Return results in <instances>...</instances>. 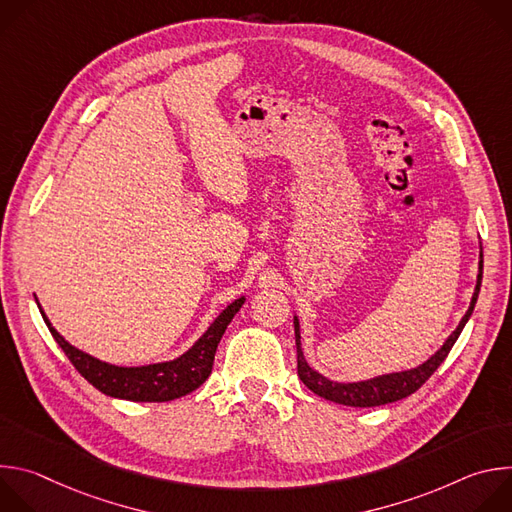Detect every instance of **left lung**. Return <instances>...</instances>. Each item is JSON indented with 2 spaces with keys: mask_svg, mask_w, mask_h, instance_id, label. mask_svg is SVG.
Wrapping results in <instances>:
<instances>
[{
  "mask_svg": "<svg viewBox=\"0 0 512 512\" xmlns=\"http://www.w3.org/2000/svg\"><path fill=\"white\" fill-rule=\"evenodd\" d=\"M480 283H482V251H480V263H478V279H476V289L474 296L470 302L468 312L464 314V318L460 320L458 328L448 336V340L444 342V346L437 350L433 356H429L423 364L409 371H401V373H389V375H379L375 379H367V381H358V383H336L326 379L324 375H320L318 371H314L310 364L306 362L304 350H302V336H300V320L298 316H294V328H296V348H298V375L302 379V383L314 391L316 395L340 403V405H348V407H377V405H387V403H395L399 399L409 397L411 393H415L433 373L440 364L446 360V356L450 354L452 346L456 344L458 336L462 334L466 322L470 320L478 294H480Z\"/></svg>",
  "mask_w": 512,
  "mask_h": 512,
  "instance_id": "1",
  "label": "left lung"
}]
</instances>
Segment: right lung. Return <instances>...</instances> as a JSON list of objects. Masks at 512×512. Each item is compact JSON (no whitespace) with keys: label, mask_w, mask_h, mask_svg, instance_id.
Returning <instances> with one entry per match:
<instances>
[{"label":"right lung","mask_w":512,"mask_h":512,"mask_svg":"<svg viewBox=\"0 0 512 512\" xmlns=\"http://www.w3.org/2000/svg\"><path fill=\"white\" fill-rule=\"evenodd\" d=\"M243 304H245V298H239L231 306H227L208 326V330L194 342V346L186 350L182 356L168 362L145 364V367H117V364L103 362L75 348L56 332V328H52L40 304L38 308L52 338L64 350L68 360L75 364V369L95 389L115 399H127V401H139V403H164V401H174L178 397L192 393L208 379L212 371L216 346L221 342L227 326L231 324V320L235 318V314L241 310Z\"/></svg>","instance_id":"right-lung-1"}]
</instances>
